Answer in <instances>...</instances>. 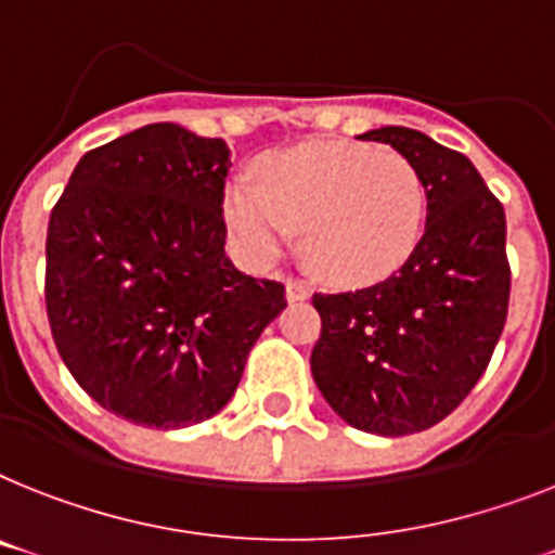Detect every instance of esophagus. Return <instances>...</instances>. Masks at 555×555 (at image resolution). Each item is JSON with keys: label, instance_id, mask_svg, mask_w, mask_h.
I'll use <instances>...</instances> for the list:
<instances>
[{"label": "esophagus", "instance_id": "esophagus-1", "mask_svg": "<svg viewBox=\"0 0 555 555\" xmlns=\"http://www.w3.org/2000/svg\"><path fill=\"white\" fill-rule=\"evenodd\" d=\"M286 297L295 304V300H309L311 288L306 281H297V278H288L286 281Z\"/></svg>", "mask_w": 555, "mask_h": 555}]
</instances>
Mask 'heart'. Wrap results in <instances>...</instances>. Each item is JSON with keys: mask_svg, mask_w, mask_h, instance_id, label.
I'll return each mask as SVG.
<instances>
[{"mask_svg": "<svg viewBox=\"0 0 555 555\" xmlns=\"http://www.w3.org/2000/svg\"><path fill=\"white\" fill-rule=\"evenodd\" d=\"M223 218L249 263H272L306 229V260L332 283L397 272L420 244L425 184L414 164L354 141H320L269 155L260 184L232 178Z\"/></svg>", "mask_w": 555, "mask_h": 555, "instance_id": "1", "label": "heart"}]
</instances>
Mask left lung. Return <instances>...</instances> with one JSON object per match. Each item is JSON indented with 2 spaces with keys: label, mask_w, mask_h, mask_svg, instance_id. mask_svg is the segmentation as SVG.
<instances>
[{
  "label": "left lung",
  "mask_w": 555,
  "mask_h": 555,
  "mask_svg": "<svg viewBox=\"0 0 555 555\" xmlns=\"http://www.w3.org/2000/svg\"><path fill=\"white\" fill-rule=\"evenodd\" d=\"M360 139L414 164L428 218L391 278L311 297L323 320L311 377L349 425L405 437L446 420L491 363L511 297L505 209L465 155L425 132L379 127Z\"/></svg>",
  "instance_id": "8db88e82"
}]
</instances>
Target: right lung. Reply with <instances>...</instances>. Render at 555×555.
<instances>
[{"instance_id": "obj_1", "label": "right lung", "mask_w": 555, "mask_h": 555, "mask_svg": "<svg viewBox=\"0 0 555 555\" xmlns=\"http://www.w3.org/2000/svg\"><path fill=\"white\" fill-rule=\"evenodd\" d=\"M229 146L146 124L81 155L48 223L44 300L56 349L109 414L204 423L283 309V283L227 258Z\"/></svg>"}]
</instances>
